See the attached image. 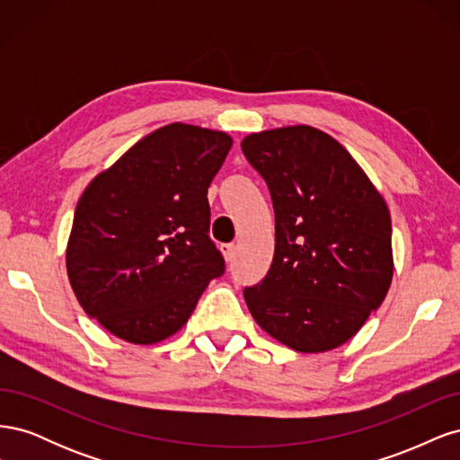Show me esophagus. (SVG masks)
<instances>
[{
	"mask_svg": "<svg viewBox=\"0 0 460 460\" xmlns=\"http://www.w3.org/2000/svg\"><path fill=\"white\" fill-rule=\"evenodd\" d=\"M220 252H222V255H225L226 261H232L235 257V245L234 243H222Z\"/></svg>",
	"mask_w": 460,
	"mask_h": 460,
	"instance_id": "obj_1",
	"label": "esophagus"
}]
</instances>
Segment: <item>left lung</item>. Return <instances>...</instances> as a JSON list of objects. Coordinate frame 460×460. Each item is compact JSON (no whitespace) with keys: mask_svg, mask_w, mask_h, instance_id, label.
<instances>
[{"mask_svg":"<svg viewBox=\"0 0 460 460\" xmlns=\"http://www.w3.org/2000/svg\"><path fill=\"white\" fill-rule=\"evenodd\" d=\"M242 151L267 182L276 218L270 269L243 289L249 313L299 353L336 349L392 284L387 205L349 151L307 124L249 134Z\"/></svg>","mask_w":460,"mask_h":460,"instance_id":"1","label":"left lung"}]
</instances>
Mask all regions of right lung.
Masks as SVG:
<instances>
[{
	"instance_id": "right-lung-1",
	"label": "right lung",
	"mask_w": 460,
	"mask_h": 460,
	"mask_svg": "<svg viewBox=\"0 0 460 460\" xmlns=\"http://www.w3.org/2000/svg\"><path fill=\"white\" fill-rule=\"evenodd\" d=\"M230 147L226 132L166 124L82 193L66 274L82 309L113 336L136 345L171 338L225 272L208 238L207 190Z\"/></svg>"
}]
</instances>
